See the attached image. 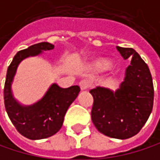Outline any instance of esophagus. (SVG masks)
I'll return each instance as SVG.
<instances>
[{
	"mask_svg": "<svg viewBox=\"0 0 160 160\" xmlns=\"http://www.w3.org/2000/svg\"><path fill=\"white\" fill-rule=\"evenodd\" d=\"M79 86L82 90H87L89 87H90V82L88 80H81L80 83H79Z\"/></svg>",
	"mask_w": 160,
	"mask_h": 160,
	"instance_id": "1",
	"label": "esophagus"
}]
</instances>
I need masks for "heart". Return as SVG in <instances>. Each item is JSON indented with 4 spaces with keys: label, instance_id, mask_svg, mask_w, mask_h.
Here are the masks:
<instances>
[{
    "label": "heart",
    "instance_id": "1",
    "mask_svg": "<svg viewBox=\"0 0 160 160\" xmlns=\"http://www.w3.org/2000/svg\"><path fill=\"white\" fill-rule=\"evenodd\" d=\"M96 67L100 70H107L110 67V63L108 61H100L96 64Z\"/></svg>",
    "mask_w": 160,
    "mask_h": 160
}]
</instances>
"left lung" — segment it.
I'll return each mask as SVG.
<instances>
[{
	"instance_id": "obj_1",
	"label": "left lung",
	"mask_w": 160,
	"mask_h": 160,
	"mask_svg": "<svg viewBox=\"0 0 160 160\" xmlns=\"http://www.w3.org/2000/svg\"><path fill=\"white\" fill-rule=\"evenodd\" d=\"M124 59L131 58L119 88L90 90L94 98L92 121L102 134L125 140L137 135L146 124L153 106V84L148 66L131 48L116 47Z\"/></svg>"
}]
</instances>
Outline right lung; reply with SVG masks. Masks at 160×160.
<instances>
[{"instance_id": "obj_1", "label": "right lung", "mask_w": 160, "mask_h": 160, "mask_svg": "<svg viewBox=\"0 0 160 160\" xmlns=\"http://www.w3.org/2000/svg\"><path fill=\"white\" fill-rule=\"evenodd\" d=\"M53 48L54 46L48 42L32 45L18 52L8 68L3 89L6 110L16 130L30 140L46 139L58 133L63 124L68 108L80 92L77 85L61 88L52 83L41 99L29 106L20 103L14 98L12 87L19 63L25 58L40 56Z\"/></svg>"}]
</instances>
